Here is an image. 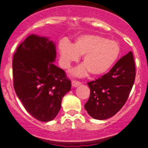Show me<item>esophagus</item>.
<instances>
[{
    "instance_id": "1",
    "label": "esophagus",
    "mask_w": 148,
    "mask_h": 148,
    "mask_svg": "<svg viewBox=\"0 0 148 148\" xmlns=\"http://www.w3.org/2000/svg\"><path fill=\"white\" fill-rule=\"evenodd\" d=\"M81 83L80 81H72V86L73 87H77L78 86L81 85Z\"/></svg>"
}]
</instances>
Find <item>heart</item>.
I'll use <instances>...</instances> for the list:
<instances>
[{"mask_svg":"<svg viewBox=\"0 0 148 148\" xmlns=\"http://www.w3.org/2000/svg\"><path fill=\"white\" fill-rule=\"evenodd\" d=\"M59 62L63 68L68 69L83 55L84 64L73 69L71 74L85 76L90 72L93 75L105 73L112 67L120 53L118 44L98 35L86 34L79 36L73 45L67 40L59 44Z\"/></svg>","mask_w":148,"mask_h":148,"instance_id":"1","label":"heart"}]
</instances>
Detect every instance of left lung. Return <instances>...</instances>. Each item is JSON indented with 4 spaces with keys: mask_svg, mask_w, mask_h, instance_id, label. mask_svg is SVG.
<instances>
[{
    "mask_svg": "<svg viewBox=\"0 0 148 148\" xmlns=\"http://www.w3.org/2000/svg\"><path fill=\"white\" fill-rule=\"evenodd\" d=\"M135 76V63L130 51L106 75L88 82L90 96L84 105L87 113L92 118L100 120L116 114L126 102Z\"/></svg>",
    "mask_w": 148,
    "mask_h": 148,
    "instance_id": "1",
    "label": "left lung"
}]
</instances>
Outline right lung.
Instances as JSON below:
<instances>
[{
  "label": "right lung",
  "mask_w": 148,
  "mask_h": 148,
  "mask_svg": "<svg viewBox=\"0 0 148 148\" xmlns=\"http://www.w3.org/2000/svg\"><path fill=\"white\" fill-rule=\"evenodd\" d=\"M56 43L48 37L31 34L14 53L12 62L14 88L27 112L36 120H53L62 101L71 89L62 69L54 64Z\"/></svg>",
  "instance_id": "obj_1"
}]
</instances>
